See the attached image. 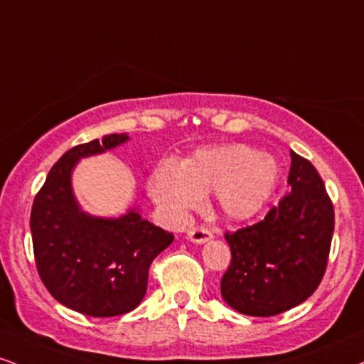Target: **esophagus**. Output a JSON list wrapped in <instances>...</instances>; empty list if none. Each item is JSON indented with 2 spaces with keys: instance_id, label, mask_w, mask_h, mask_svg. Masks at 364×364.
Returning a JSON list of instances; mask_svg holds the SVG:
<instances>
[{
  "instance_id": "esophagus-1",
  "label": "esophagus",
  "mask_w": 364,
  "mask_h": 364,
  "mask_svg": "<svg viewBox=\"0 0 364 364\" xmlns=\"http://www.w3.org/2000/svg\"><path fill=\"white\" fill-rule=\"evenodd\" d=\"M212 237H213L212 232H210L208 229H205V227H193V229L188 230V239L195 244H203Z\"/></svg>"
}]
</instances>
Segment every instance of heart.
<instances>
[{"instance_id": "b5f03b06", "label": "heart", "mask_w": 364, "mask_h": 364, "mask_svg": "<svg viewBox=\"0 0 364 364\" xmlns=\"http://www.w3.org/2000/svg\"><path fill=\"white\" fill-rule=\"evenodd\" d=\"M277 161L244 144L200 149L181 163L163 161L151 178V195L164 215L183 222L201 195L229 220H247L268 203L278 183Z\"/></svg>"}]
</instances>
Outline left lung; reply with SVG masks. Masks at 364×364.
<instances>
[{"label": "left lung", "mask_w": 364, "mask_h": 364, "mask_svg": "<svg viewBox=\"0 0 364 364\" xmlns=\"http://www.w3.org/2000/svg\"><path fill=\"white\" fill-rule=\"evenodd\" d=\"M290 156V193L264 220L225 234L232 259L220 293L244 315L271 317L296 307L326 273L334 207L314 164L293 151Z\"/></svg>", "instance_id": "obj_1"}]
</instances>
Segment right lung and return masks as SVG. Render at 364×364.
Here are the masks:
<instances>
[{
	"instance_id": "obj_1",
	"label": "right lung",
	"mask_w": 364,
	"mask_h": 364,
	"mask_svg": "<svg viewBox=\"0 0 364 364\" xmlns=\"http://www.w3.org/2000/svg\"><path fill=\"white\" fill-rule=\"evenodd\" d=\"M127 140V134H110L69 149L52 166L32 205L38 277L59 304L91 317H115L137 307L147 291L151 262L174 239L135 208L103 218L77 205L71 176L80 159Z\"/></svg>"
}]
</instances>
